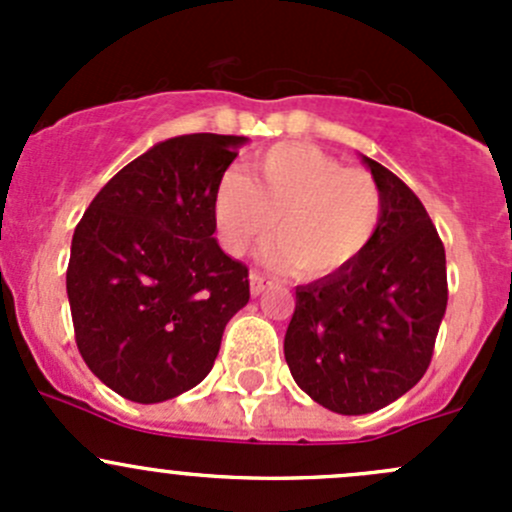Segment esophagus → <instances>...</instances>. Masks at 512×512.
Masks as SVG:
<instances>
[{
  "label": "esophagus",
  "mask_w": 512,
  "mask_h": 512,
  "mask_svg": "<svg viewBox=\"0 0 512 512\" xmlns=\"http://www.w3.org/2000/svg\"><path fill=\"white\" fill-rule=\"evenodd\" d=\"M265 287H267L265 275H260V272H257V270H252L250 272V292L257 297V294L265 292Z\"/></svg>",
  "instance_id": "1"
}]
</instances>
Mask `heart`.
<instances>
[{
    "mask_svg": "<svg viewBox=\"0 0 512 512\" xmlns=\"http://www.w3.org/2000/svg\"><path fill=\"white\" fill-rule=\"evenodd\" d=\"M215 220L230 252L242 255L275 230V257L302 280L352 270L379 232L384 198L376 178L347 168L309 143H277L257 158L252 178L225 170L213 195Z\"/></svg>",
    "mask_w": 512,
    "mask_h": 512,
    "instance_id": "1",
    "label": "heart"
}]
</instances>
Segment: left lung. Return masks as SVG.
Instances as JSON below:
<instances>
[{
	"instance_id": "1",
	"label": "left lung",
	"mask_w": 512,
	"mask_h": 512,
	"mask_svg": "<svg viewBox=\"0 0 512 512\" xmlns=\"http://www.w3.org/2000/svg\"><path fill=\"white\" fill-rule=\"evenodd\" d=\"M384 198L366 255L294 292L285 359L304 394L334 414L379 411L414 389L446 314V250L414 190L366 158Z\"/></svg>"
}]
</instances>
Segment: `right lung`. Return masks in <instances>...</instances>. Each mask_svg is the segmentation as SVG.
<instances>
[{
  "instance_id": "right-lung-1",
  "label": "right lung",
  "mask_w": 512,
  "mask_h": 512,
  "mask_svg": "<svg viewBox=\"0 0 512 512\" xmlns=\"http://www.w3.org/2000/svg\"><path fill=\"white\" fill-rule=\"evenodd\" d=\"M245 136L168 138L118 170L79 220L66 292L76 347L116 394L158 404L198 386L250 299L213 237L218 178Z\"/></svg>"
}]
</instances>
